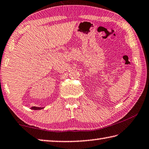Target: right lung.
I'll list each match as a JSON object with an SVG mask.
<instances>
[{
  "mask_svg": "<svg viewBox=\"0 0 149 149\" xmlns=\"http://www.w3.org/2000/svg\"><path fill=\"white\" fill-rule=\"evenodd\" d=\"M31 109H34V110H40V109H43V107H36V106H33V107L31 108Z\"/></svg>",
  "mask_w": 149,
  "mask_h": 149,
  "instance_id": "add662e5",
  "label": "right lung"
}]
</instances>
